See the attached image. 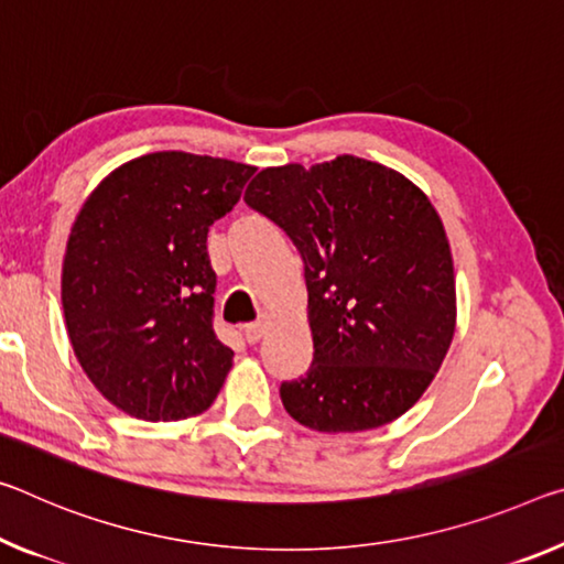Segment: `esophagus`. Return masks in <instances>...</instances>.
Wrapping results in <instances>:
<instances>
[{
	"instance_id": "34e87169",
	"label": "esophagus",
	"mask_w": 564,
	"mask_h": 564,
	"mask_svg": "<svg viewBox=\"0 0 564 564\" xmlns=\"http://www.w3.org/2000/svg\"><path fill=\"white\" fill-rule=\"evenodd\" d=\"M268 324H271V316H268V314H263L261 318H258L256 324H248L246 326V341L248 344L261 341V338L268 334Z\"/></svg>"
}]
</instances>
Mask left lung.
I'll return each instance as SVG.
<instances>
[{"instance_id":"obj_1","label":"left lung","mask_w":564,"mask_h":564,"mask_svg":"<svg viewBox=\"0 0 564 564\" xmlns=\"http://www.w3.org/2000/svg\"><path fill=\"white\" fill-rule=\"evenodd\" d=\"M243 200L279 223L306 265L314 361L281 383L285 411L324 434L406 414L457 326L449 238L426 193L387 165L338 155L265 167Z\"/></svg>"}]
</instances>
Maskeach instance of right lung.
Instances as JSON below:
<instances>
[{"mask_svg": "<svg viewBox=\"0 0 564 564\" xmlns=\"http://www.w3.org/2000/svg\"><path fill=\"white\" fill-rule=\"evenodd\" d=\"M253 165L183 150L132 158L89 193L62 261V308L95 389L142 422L198 416L234 351L213 330L208 228Z\"/></svg>", "mask_w": 564, "mask_h": 564, "instance_id": "add662e5", "label": "right lung"}]
</instances>
